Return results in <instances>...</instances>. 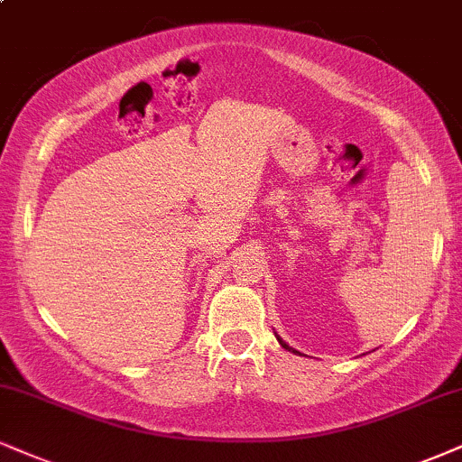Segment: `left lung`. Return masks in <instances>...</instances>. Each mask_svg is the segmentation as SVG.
I'll list each match as a JSON object with an SVG mask.
<instances>
[{
    "mask_svg": "<svg viewBox=\"0 0 462 462\" xmlns=\"http://www.w3.org/2000/svg\"><path fill=\"white\" fill-rule=\"evenodd\" d=\"M275 337H277V342H280V344H282V348H286V351H291V353H294V355H301V353H299V351H294V348H292V346H288V344H286L284 340H282V337H280V336H277V333H275Z\"/></svg>",
    "mask_w": 462,
    "mask_h": 462,
    "instance_id": "8db88e82",
    "label": "left lung"
}]
</instances>
